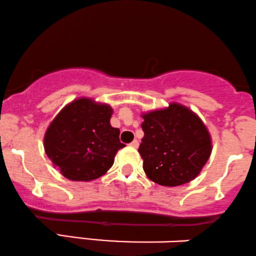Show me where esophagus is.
Listing matches in <instances>:
<instances>
[{"label": "esophagus", "mask_w": 256, "mask_h": 256, "mask_svg": "<svg viewBox=\"0 0 256 256\" xmlns=\"http://www.w3.org/2000/svg\"><path fill=\"white\" fill-rule=\"evenodd\" d=\"M129 146H130V147H133V148H138V147H139V141H138V140H134V141H132V142L129 144Z\"/></svg>", "instance_id": "34e87169"}]
</instances>
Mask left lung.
I'll return each instance as SVG.
<instances>
[{"mask_svg":"<svg viewBox=\"0 0 256 256\" xmlns=\"http://www.w3.org/2000/svg\"><path fill=\"white\" fill-rule=\"evenodd\" d=\"M139 151L144 171L153 182L176 187L200 174L212 152L211 135L196 114L171 103L165 109L142 114Z\"/></svg>","mask_w":256,"mask_h":256,"instance_id":"1","label":"left lung"}]
</instances>
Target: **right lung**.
Returning <instances> with one entry per match:
<instances>
[{
  "instance_id": "right-lung-1",
  "label": "right lung",
  "mask_w": 256,
  "mask_h": 256,
  "mask_svg": "<svg viewBox=\"0 0 256 256\" xmlns=\"http://www.w3.org/2000/svg\"><path fill=\"white\" fill-rule=\"evenodd\" d=\"M112 109L90 98H79L57 114L44 135L45 153L66 178L92 181L112 166L120 129L111 127Z\"/></svg>"
}]
</instances>
